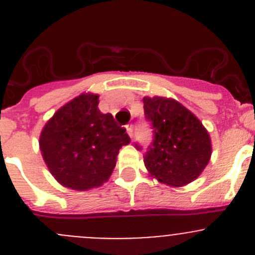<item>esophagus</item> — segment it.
Instances as JSON below:
<instances>
[{"mask_svg": "<svg viewBox=\"0 0 255 255\" xmlns=\"http://www.w3.org/2000/svg\"><path fill=\"white\" fill-rule=\"evenodd\" d=\"M126 131H128L130 137L134 136V128H132V125H126Z\"/></svg>", "mask_w": 255, "mask_h": 255, "instance_id": "esophagus-1", "label": "esophagus"}]
</instances>
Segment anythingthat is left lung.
<instances>
[{
    "instance_id": "left-lung-1",
    "label": "left lung",
    "mask_w": 255,
    "mask_h": 255,
    "mask_svg": "<svg viewBox=\"0 0 255 255\" xmlns=\"http://www.w3.org/2000/svg\"><path fill=\"white\" fill-rule=\"evenodd\" d=\"M144 114L154 139L144 155L149 174L160 183L181 187L195 181L211 158V139L200 120L178 101L144 97ZM137 149H141L135 144Z\"/></svg>"
}]
</instances>
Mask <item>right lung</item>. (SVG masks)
Segmentation results:
<instances>
[{"label": "right lung", "mask_w": 255, "mask_h": 255, "mask_svg": "<svg viewBox=\"0 0 255 255\" xmlns=\"http://www.w3.org/2000/svg\"><path fill=\"white\" fill-rule=\"evenodd\" d=\"M130 143L111 114L99 110V95L82 93L45 124L39 139L41 155L62 186L76 191L100 187L110 178L116 156Z\"/></svg>", "instance_id": "right-lung-1"}]
</instances>
